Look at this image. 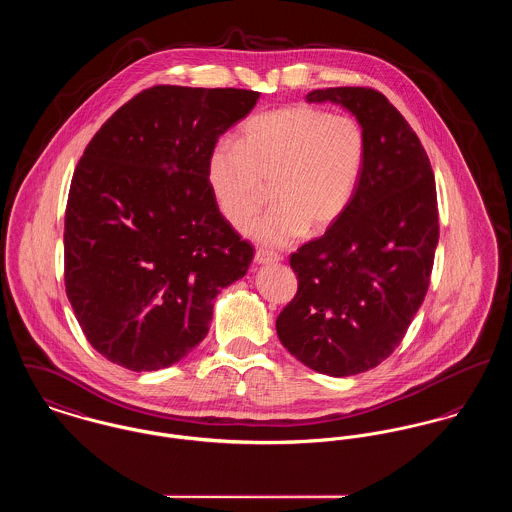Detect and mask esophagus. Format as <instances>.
<instances>
[{
	"instance_id": "34e87169",
	"label": "esophagus",
	"mask_w": 512,
	"mask_h": 512,
	"mask_svg": "<svg viewBox=\"0 0 512 512\" xmlns=\"http://www.w3.org/2000/svg\"><path fill=\"white\" fill-rule=\"evenodd\" d=\"M279 260H281V258H279L278 254H274V252H270V250H264V248L256 250V254H254V262L260 264V266L278 264Z\"/></svg>"
}]
</instances>
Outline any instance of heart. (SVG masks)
I'll use <instances>...</instances> for the list:
<instances>
[{"mask_svg": "<svg viewBox=\"0 0 512 512\" xmlns=\"http://www.w3.org/2000/svg\"><path fill=\"white\" fill-rule=\"evenodd\" d=\"M366 142L360 125L311 105H287L248 119L234 146H217L207 182L225 221L244 231L266 201L274 209L250 234L283 248L301 234L325 233L348 209L362 176Z\"/></svg>", "mask_w": 512, "mask_h": 512, "instance_id": "1", "label": "heart"}]
</instances>
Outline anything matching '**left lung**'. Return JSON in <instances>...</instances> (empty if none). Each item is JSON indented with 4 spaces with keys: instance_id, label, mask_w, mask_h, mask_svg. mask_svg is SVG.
Segmentation results:
<instances>
[{
    "instance_id": "1",
    "label": "left lung",
    "mask_w": 512,
    "mask_h": 512,
    "mask_svg": "<svg viewBox=\"0 0 512 512\" xmlns=\"http://www.w3.org/2000/svg\"><path fill=\"white\" fill-rule=\"evenodd\" d=\"M362 127L366 156L344 215L291 254L297 295L279 313V342L315 372L346 377L381 364L419 311L438 244L430 160L417 133L383 93L326 88Z\"/></svg>"
}]
</instances>
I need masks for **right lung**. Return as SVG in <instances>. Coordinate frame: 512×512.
I'll use <instances>...</instances> for the list:
<instances>
[{"label":"right lung","instance_id":"right-lung-1","mask_svg":"<svg viewBox=\"0 0 512 512\" xmlns=\"http://www.w3.org/2000/svg\"><path fill=\"white\" fill-rule=\"evenodd\" d=\"M260 93L156 86L88 144L64 217L66 295L88 342L131 372L170 368L207 336L254 248L221 215L207 162Z\"/></svg>","mask_w":512,"mask_h":512}]
</instances>
